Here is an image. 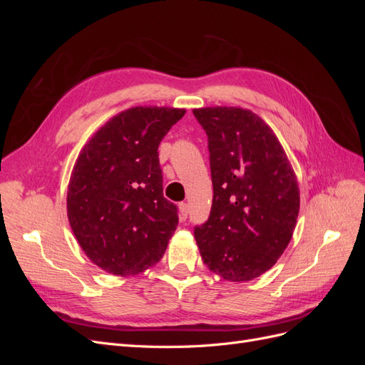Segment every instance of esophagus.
Wrapping results in <instances>:
<instances>
[{
    "label": "esophagus",
    "instance_id": "34e87169",
    "mask_svg": "<svg viewBox=\"0 0 365 365\" xmlns=\"http://www.w3.org/2000/svg\"><path fill=\"white\" fill-rule=\"evenodd\" d=\"M187 215H189V205H187L185 202H181L180 204V219L185 220Z\"/></svg>",
    "mask_w": 365,
    "mask_h": 365
}]
</instances>
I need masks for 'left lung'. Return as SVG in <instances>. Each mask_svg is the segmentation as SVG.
Masks as SVG:
<instances>
[{"label":"left lung","mask_w":365,"mask_h":365,"mask_svg":"<svg viewBox=\"0 0 365 365\" xmlns=\"http://www.w3.org/2000/svg\"><path fill=\"white\" fill-rule=\"evenodd\" d=\"M208 135L213 204L195 228L207 268L228 282L271 269L294 235L300 189L288 155L264 120L239 106L196 108Z\"/></svg>","instance_id":"left-lung-1"}]
</instances>
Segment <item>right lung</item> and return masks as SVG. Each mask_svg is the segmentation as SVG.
Listing matches in <instances>:
<instances>
[{"mask_svg": "<svg viewBox=\"0 0 365 365\" xmlns=\"http://www.w3.org/2000/svg\"><path fill=\"white\" fill-rule=\"evenodd\" d=\"M184 108L134 106L109 118L82 148L67 190V215L86 257L128 277L157 264L178 227L163 196L160 141Z\"/></svg>", "mask_w": 365, "mask_h": 365, "instance_id": "right-lung-1", "label": "right lung"}]
</instances>
